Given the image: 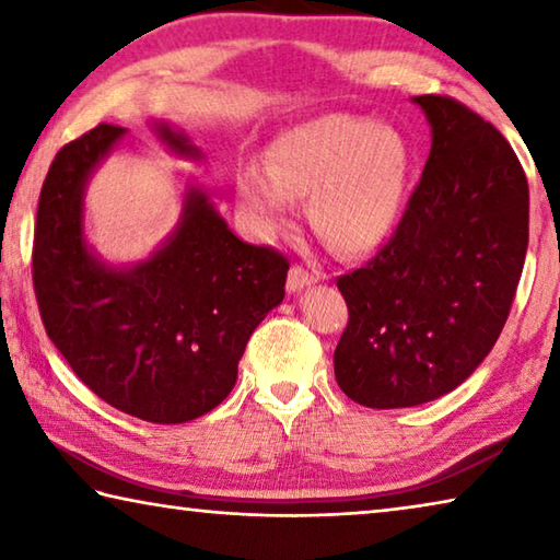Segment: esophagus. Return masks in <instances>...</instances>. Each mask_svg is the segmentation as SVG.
Wrapping results in <instances>:
<instances>
[{
	"label": "esophagus",
	"mask_w": 560,
	"mask_h": 560,
	"mask_svg": "<svg viewBox=\"0 0 560 560\" xmlns=\"http://www.w3.org/2000/svg\"><path fill=\"white\" fill-rule=\"evenodd\" d=\"M316 281H318V273L316 271H308V269H303V267H293L289 271L287 289H289V293H299L303 289H308L311 283H316Z\"/></svg>",
	"instance_id": "1"
}]
</instances>
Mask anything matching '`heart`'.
I'll return each instance as SVG.
<instances>
[{"instance_id":"obj_1","label":"heart","mask_w":560,"mask_h":560,"mask_svg":"<svg viewBox=\"0 0 560 560\" xmlns=\"http://www.w3.org/2000/svg\"><path fill=\"white\" fill-rule=\"evenodd\" d=\"M412 150L395 126L348 113L303 120L269 148V165L236 173V200L264 234L289 230L296 200L311 197V220L346 254L383 244L400 222Z\"/></svg>"}]
</instances>
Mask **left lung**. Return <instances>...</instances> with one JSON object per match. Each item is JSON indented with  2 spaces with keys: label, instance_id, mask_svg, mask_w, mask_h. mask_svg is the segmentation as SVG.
I'll use <instances>...</instances> for the list:
<instances>
[{
  "label": "left lung",
  "instance_id": "1",
  "mask_svg": "<svg viewBox=\"0 0 560 560\" xmlns=\"http://www.w3.org/2000/svg\"><path fill=\"white\" fill-rule=\"evenodd\" d=\"M432 148L377 257L338 279L348 328L334 353L350 400L375 410L452 393L509 318L528 246V183L506 138L447 96H415Z\"/></svg>",
  "mask_w": 560,
  "mask_h": 560
}]
</instances>
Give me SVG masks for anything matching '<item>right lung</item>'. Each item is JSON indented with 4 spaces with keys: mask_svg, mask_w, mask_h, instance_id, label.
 I'll return each mask as SVG.
<instances>
[{
    "mask_svg": "<svg viewBox=\"0 0 560 560\" xmlns=\"http://www.w3.org/2000/svg\"><path fill=\"white\" fill-rule=\"evenodd\" d=\"M148 128L170 153H205L175 122ZM126 128L101 122L54 158L34 232V289L54 346L101 400L145 422L214 410L246 340L283 301L289 261L236 236L197 179L175 230L145 259H103L86 234V189Z\"/></svg>",
    "mask_w": 560,
    "mask_h": 560,
    "instance_id": "1",
    "label": "right lung"
}]
</instances>
